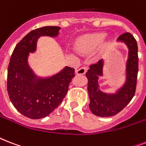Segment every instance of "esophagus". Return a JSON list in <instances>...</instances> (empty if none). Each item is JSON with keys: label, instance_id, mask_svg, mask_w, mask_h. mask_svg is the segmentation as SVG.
Here are the masks:
<instances>
[{"label": "esophagus", "instance_id": "esophagus-1", "mask_svg": "<svg viewBox=\"0 0 146 146\" xmlns=\"http://www.w3.org/2000/svg\"><path fill=\"white\" fill-rule=\"evenodd\" d=\"M87 70H88V66H82L80 69H78L76 71V73L77 75H83L86 73Z\"/></svg>", "mask_w": 146, "mask_h": 146}]
</instances>
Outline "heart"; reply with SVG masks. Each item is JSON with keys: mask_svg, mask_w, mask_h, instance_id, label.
Here are the masks:
<instances>
[{"mask_svg": "<svg viewBox=\"0 0 146 146\" xmlns=\"http://www.w3.org/2000/svg\"><path fill=\"white\" fill-rule=\"evenodd\" d=\"M105 36H106V34L102 33L89 35V36L82 38L78 43V49L81 51H87V50L95 48L104 39Z\"/></svg>", "mask_w": 146, "mask_h": 146, "instance_id": "obj_1", "label": "heart"}]
</instances>
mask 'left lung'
I'll use <instances>...</instances> for the list:
<instances>
[{"label":"left lung","mask_w":146,"mask_h":146,"mask_svg":"<svg viewBox=\"0 0 146 146\" xmlns=\"http://www.w3.org/2000/svg\"><path fill=\"white\" fill-rule=\"evenodd\" d=\"M118 42L127 44L129 49L126 67V82L114 94L102 92L98 82V77L103 75L104 60L92 64L86 73L88 78V92L90 103L89 106L92 113L98 117L116 115L129 104L135 95L138 74V46L133 35L125 33L117 38Z\"/></svg>","instance_id":"obj_1"}]
</instances>
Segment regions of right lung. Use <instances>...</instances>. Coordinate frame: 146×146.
I'll use <instances>...</instances> for the list:
<instances>
[{
  "mask_svg": "<svg viewBox=\"0 0 146 146\" xmlns=\"http://www.w3.org/2000/svg\"><path fill=\"white\" fill-rule=\"evenodd\" d=\"M60 29L59 26H44L31 31L16 45L10 57L8 95L17 111L31 119L45 117L58 107L75 76V70L66 66L50 77H37L28 64V56L36 50L38 38L56 37Z\"/></svg>",
  "mask_w": 146,
  "mask_h": 146,
  "instance_id": "obj_1",
  "label": "right lung"
}]
</instances>
